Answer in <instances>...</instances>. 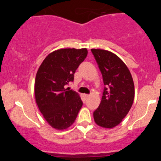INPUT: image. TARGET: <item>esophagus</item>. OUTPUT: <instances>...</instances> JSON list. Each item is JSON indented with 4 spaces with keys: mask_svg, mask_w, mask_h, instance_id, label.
<instances>
[{
    "mask_svg": "<svg viewBox=\"0 0 161 161\" xmlns=\"http://www.w3.org/2000/svg\"><path fill=\"white\" fill-rule=\"evenodd\" d=\"M89 95H85V97H86V98H88V97H89Z\"/></svg>",
    "mask_w": 161,
    "mask_h": 161,
    "instance_id": "1",
    "label": "esophagus"
}]
</instances>
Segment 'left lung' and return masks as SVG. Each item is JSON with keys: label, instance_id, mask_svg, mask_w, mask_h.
I'll use <instances>...</instances> for the list:
<instances>
[{"label": "left lung", "instance_id": "8db88e82", "mask_svg": "<svg viewBox=\"0 0 161 161\" xmlns=\"http://www.w3.org/2000/svg\"><path fill=\"white\" fill-rule=\"evenodd\" d=\"M91 51L105 86L94 119L100 126L111 129L121 123L131 109L135 97L133 79L126 65L114 53L102 49Z\"/></svg>", "mask_w": 161, "mask_h": 161}]
</instances>
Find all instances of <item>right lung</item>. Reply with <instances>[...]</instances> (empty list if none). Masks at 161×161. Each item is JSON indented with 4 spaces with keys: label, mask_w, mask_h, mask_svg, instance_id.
Returning <instances> with one entry per match:
<instances>
[{
    "label": "right lung",
    "mask_w": 161,
    "mask_h": 161,
    "mask_svg": "<svg viewBox=\"0 0 161 161\" xmlns=\"http://www.w3.org/2000/svg\"><path fill=\"white\" fill-rule=\"evenodd\" d=\"M88 54L86 48L60 49L49 53L37 72L35 96L38 109L53 128L64 130L74 123L82 101L65 86Z\"/></svg>",
    "instance_id": "obj_1"
}]
</instances>
